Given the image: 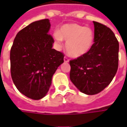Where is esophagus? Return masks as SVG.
Wrapping results in <instances>:
<instances>
[{
    "label": "esophagus",
    "instance_id": "esophagus-1",
    "mask_svg": "<svg viewBox=\"0 0 127 127\" xmlns=\"http://www.w3.org/2000/svg\"><path fill=\"white\" fill-rule=\"evenodd\" d=\"M64 62H66V63H68V62L69 61V60L68 59V58H66V57H64Z\"/></svg>",
    "mask_w": 127,
    "mask_h": 127
}]
</instances>
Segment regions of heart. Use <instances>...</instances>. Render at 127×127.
<instances>
[{
    "mask_svg": "<svg viewBox=\"0 0 127 127\" xmlns=\"http://www.w3.org/2000/svg\"><path fill=\"white\" fill-rule=\"evenodd\" d=\"M58 43L66 42V51L73 58L85 56L91 50L94 44L95 34L93 30L77 23H68L61 26L54 34Z\"/></svg>",
    "mask_w": 127,
    "mask_h": 127,
    "instance_id": "b5f03b06",
    "label": "heart"
}]
</instances>
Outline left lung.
I'll return each instance as SVG.
<instances>
[{
	"mask_svg": "<svg viewBox=\"0 0 127 127\" xmlns=\"http://www.w3.org/2000/svg\"><path fill=\"white\" fill-rule=\"evenodd\" d=\"M95 40L85 56L70 61V79L81 93H99L111 83L117 71L119 42L109 27L94 22Z\"/></svg>",
	"mask_w": 127,
	"mask_h": 127,
	"instance_id": "left-lung-1",
	"label": "left lung"
}]
</instances>
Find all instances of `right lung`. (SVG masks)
Wrapping results in <instances>:
<instances>
[{
    "label": "right lung",
    "mask_w": 127,
    "mask_h": 127,
    "mask_svg": "<svg viewBox=\"0 0 127 127\" xmlns=\"http://www.w3.org/2000/svg\"><path fill=\"white\" fill-rule=\"evenodd\" d=\"M49 19L32 22L16 35L10 50V71L15 85L32 100L46 96L52 77L64 63V54L52 49Z\"/></svg>",
    "instance_id": "add662e5"
}]
</instances>
